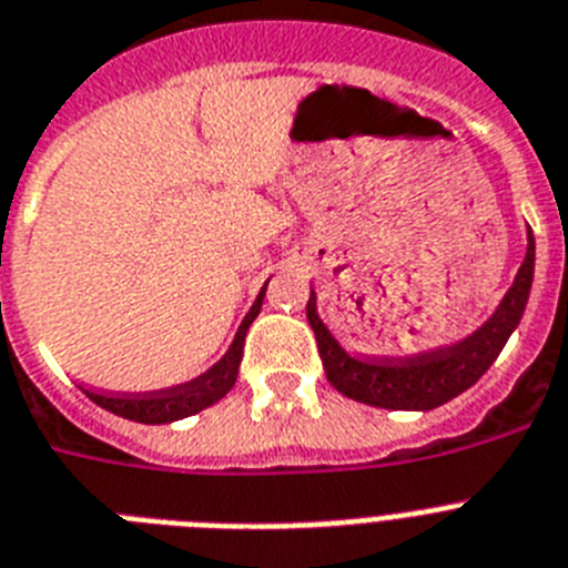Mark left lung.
Masks as SVG:
<instances>
[{"mask_svg":"<svg viewBox=\"0 0 568 568\" xmlns=\"http://www.w3.org/2000/svg\"><path fill=\"white\" fill-rule=\"evenodd\" d=\"M531 281H535V235L528 230L526 258L491 316L463 342L445 344V347L399 358V362L351 356L327 331V324L318 318L313 290H310L307 302V322L316 333L324 373L338 394L365 402L373 408L430 410L468 390L494 365V358L500 356L508 336L520 324L528 293H531Z\"/></svg>","mask_w":568,"mask_h":568,"instance_id":"left-lung-1","label":"left lung"}]
</instances>
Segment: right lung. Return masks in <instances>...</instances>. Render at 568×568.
<instances>
[{
    "label": "right lung",
    "instance_id": "add662e5",
    "mask_svg": "<svg viewBox=\"0 0 568 568\" xmlns=\"http://www.w3.org/2000/svg\"><path fill=\"white\" fill-rule=\"evenodd\" d=\"M266 284L261 287L258 298L250 307V313L244 316L241 327H237L235 338H232L230 351L217 358L215 365L206 373L195 376L192 382H183V385L163 387V390H149V394L140 396H105L94 394V390H85L91 402H97L100 408L111 410V414L123 416V419H132V423L143 425H166L178 423L183 416L201 414L203 408L215 405L217 399H224L232 390L237 379V367H241V356H244V338L250 324L255 322V316L261 313V304H264Z\"/></svg>",
    "mask_w": 568,
    "mask_h": 568
}]
</instances>
